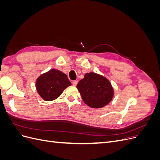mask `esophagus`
<instances>
[{
    "mask_svg": "<svg viewBox=\"0 0 160 160\" xmlns=\"http://www.w3.org/2000/svg\"><path fill=\"white\" fill-rule=\"evenodd\" d=\"M77 83H78V81L77 80H75V81H72V85H77Z\"/></svg>",
    "mask_w": 160,
    "mask_h": 160,
    "instance_id": "obj_1",
    "label": "esophagus"
}]
</instances>
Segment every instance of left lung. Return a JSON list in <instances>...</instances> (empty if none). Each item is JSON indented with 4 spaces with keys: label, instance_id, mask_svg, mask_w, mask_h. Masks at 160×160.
<instances>
[{
    "label": "left lung",
    "instance_id": "1",
    "mask_svg": "<svg viewBox=\"0 0 160 160\" xmlns=\"http://www.w3.org/2000/svg\"><path fill=\"white\" fill-rule=\"evenodd\" d=\"M84 103L92 108H101L110 103L114 90L110 81L100 74L90 72L77 85Z\"/></svg>",
    "mask_w": 160,
    "mask_h": 160
}]
</instances>
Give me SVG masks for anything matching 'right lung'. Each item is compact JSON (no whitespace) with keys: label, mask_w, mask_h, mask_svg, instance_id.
I'll use <instances>...</instances> for the list:
<instances>
[{"label":"right lung","mask_w":160,"mask_h":160,"mask_svg":"<svg viewBox=\"0 0 160 160\" xmlns=\"http://www.w3.org/2000/svg\"><path fill=\"white\" fill-rule=\"evenodd\" d=\"M35 85L41 98L51 101L59 98L67 88L71 85V83L64 72L52 69L38 77Z\"/></svg>","instance_id":"obj_1"}]
</instances>
